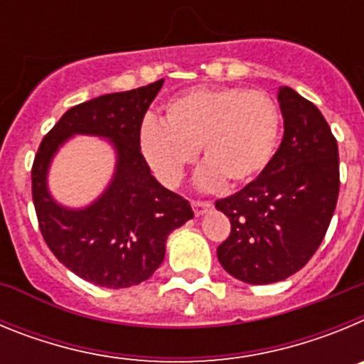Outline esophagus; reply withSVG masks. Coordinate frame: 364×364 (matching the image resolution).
I'll use <instances>...</instances> for the list:
<instances>
[{"label":"esophagus","mask_w":364,"mask_h":364,"mask_svg":"<svg viewBox=\"0 0 364 364\" xmlns=\"http://www.w3.org/2000/svg\"><path fill=\"white\" fill-rule=\"evenodd\" d=\"M191 205H193V211H195V215H197V217H202V215H204L205 211L211 208L210 202H198V200H193Z\"/></svg>","instance_id":"1"}]
</instances>
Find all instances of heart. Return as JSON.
Returning <instances> with one entry per match:
<instances>
[{
  "label": "heart",
  "instance_id": "obj_1",
  "mask_svg": "<svg viewBox=\"0 0 364 364\" xmlns=\"http://www.w3.org/2000/svg\"><path fill=\"white\" fill-rule=\"evenodd\" d=\"M281 114L272 96L239 87H198L169 100L164 122H144L138 146L154 176L176 188L197 160L200 189L255 180L277 149Z\"/></svg>",
  "mask_w": 364,
  "mask_h": 364
}]
</instances>
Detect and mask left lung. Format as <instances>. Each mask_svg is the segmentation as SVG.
Masks as SVG:
<instances>
[{"instance_id":"left-lung-1","label":"left lung","mask_w":364,"mask_h":364,"mask_svg":"<svg viewBox=\"0 0 364 364\" xmlns=\"http://www.w3.org/2000/svg\"><path fill=\"white\" fill-rule=\"evenodd\" d=\"M284 134L253 182L215 208L231 222L217 257L231 277L272 284L297 273L326 235L339 197V151L330 125L291 87H279Z\"/></svg>"}]
</instances>
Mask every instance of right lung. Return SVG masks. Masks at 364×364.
<instances>
[{
	"label": "right lung",
	"mask_w": 364,
	"mask_h": 364,
	"mask_svg": "<svg viewBox=\"0 0 364 364\" xmlns=\"http://www.w3.org/2000/svg\"><path fill=\"white\" fill-rule=\"evenodd\" d=\"M164 80L74 105L41 140L32 166V200L45 242L83 281L129 288L153 275L167 237L193 218L188 200L151 175L138 136L144 114ZM74 136L104 137L115 153L109 184L91 205L69 208L48 189L53 156Z\"/></svg>",
	"instance_id": "obj_1"
}]
</instances>
